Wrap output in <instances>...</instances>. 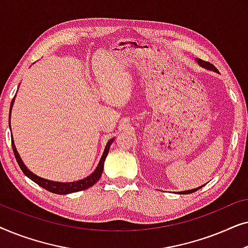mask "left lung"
Wrapping results in <instances>:
<instances>
[{
    "label": "left lung",
    "instance_id": "8db88e82",
    "mask_svg": "<svg viewBox=\"0 0 248 248\" xmlns=\"http://www.w3.org/2000/svg\"><path fill=\"white\" fill-rule=\"evenodd\" d=\"M198 62H199V64L201 66H203V67H205V69H209V70H215V71H217L216 70V67H215V65H212L211 63H209V62H205V61H202V60H198ZM202 186H200V187H198V188H193V189H189V191H184V192H179V194H189V193H194V192H196L198 191V189H200L201 188Z\"/></svg>",
    "mask_w": 248,
    "mask_h": 248
}]
</instances>
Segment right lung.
Returning <instances> with one entry per match:
<instances>
[{"mask_svg": "<svg viewBox=\"0 0 248 248\" xmlns=\"http://www.w3.org/2000/svg\"><path fill=\"white\" fill-rule=\"evenodd\" d=\"M13 99H15V98H13ZM12 105H13V100L11 101V107H10V108H12ZM10 114H11V109H10ZM113 141H114V139H111V140H109V141L107 142L106 148H105L104 154H103V155H101V159H100L99 164H98L96 170H94L90 176H88L87 178H83V179H81V181H78V182L57 183V182L47 181V179L40 178L37 175L32 174V172L30 171L29 169L27 168L25 165H23L21 158L19 157L18 151H16V145H15V143H13V139H11L13 154H15V157L16 159V161H18L19 167L21 168V170L23 171V174H25L27 177H29L30 179H31V181L35 182L36 184H38L39 186H42L43 188H45V189H47V191H49V192H52V193H55V194H70V193H73V192L83 191V189L89 188L93 185L96 184V183L99 181L101 174H103L105 159H106V157H107L108 151H109V148H110V144H111V142H113Z\"/></svg>", "mask_w": 248, "mask_h": 248, "instance_id": "add662e5", "label": "right lung"}]
</instances>
